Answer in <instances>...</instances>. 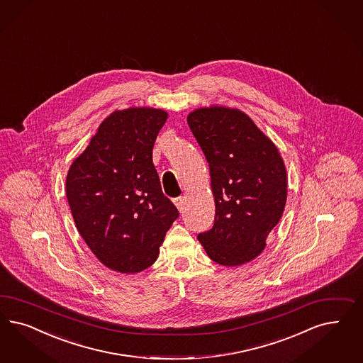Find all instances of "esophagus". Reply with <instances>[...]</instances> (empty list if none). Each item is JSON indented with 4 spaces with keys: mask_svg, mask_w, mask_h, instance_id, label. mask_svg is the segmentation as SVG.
I'll return each mask as SVG.
<instances>
[{
    "mask_svg": "<svg viewBox=\"0 0 363 363\" xmlns=\"http://www.w3.org/2000/svg\"><path fill=\"white\" fill-rule=\"evenodd\" d=\"M174 204L177 207V210L180 211V212H183V210H184V196L175 198V199H174Z\"/></svg>",
    "mask_w": 363,
    "mask_h": 363,
    "instance_id": "esophagus-1",
    "label": "esophagus"
}]
</instances>
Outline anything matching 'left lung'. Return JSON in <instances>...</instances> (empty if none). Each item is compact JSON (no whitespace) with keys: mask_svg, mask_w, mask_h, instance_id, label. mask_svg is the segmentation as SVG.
<instances>
[{"mask_svg":"<svg viewBox=\"0 0 363 363\" xmlns=\"http://www.w3.org/2000/svg\"><path fill=\"white\" fill-rule=\"evenodd\" d=\"M188 125L210 165L215 223L198 235L218 264L238 267L259 257L281 220L287 174L275 144L243 111L223 106L198 108Z\"/></svg>","mask_w":363,"mask_h":363,"instance_id":"1","label":"left lung"}]
</instances>
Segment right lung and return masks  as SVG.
<instances>
[{
    "instance_id": "right-lung-1",
    "label": "right lung",
    "mask_w": 363,
    "mask_h": 363,
    "mask_svg": "<svg viewBox=\"0 0 363 363\" xmlns=\"http://www.w3.org/2000/svg\"><path fill=\"white\" fill-rule=\"evenodd\" d=\"M168 113L151 106L115 111L99 125L67 175L79 233L106 267L136 274L152 266L179 216L152 163Z\"/></svg>"
}]
</instances>
